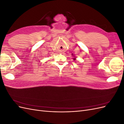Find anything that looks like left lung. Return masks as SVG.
<instances>
[{
	"mask_svg": "<svg viewBox=\"0 0 124 124\" xmlns=\"http://www.w3.org/2000/svg\"><path fill=\"white\" fill-rule=\"evenodd\" d=\"M73 59H74V60H75V59H76V58H73Z\"/></svg>",
	"mask_w": 124,
	"mask_h": 124,
	"instance_id": "left-lung-1",
	"label": "left lung"
}]
</instances>
